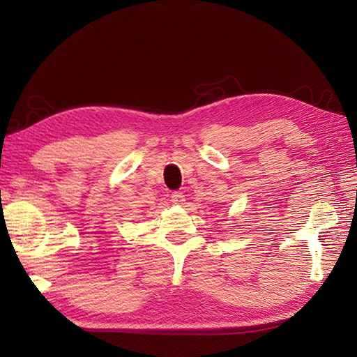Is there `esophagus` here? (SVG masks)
Returning a JSON list of instances; mask_svg holds the SVG:
<instances>
[{
  "label": "esophagus",
  "mask_w": 357,
  "mask_h": 357,
  "mask_svg": "<svg viewBox=\"0 0 357 357\" xmlns=\"http://www.w3.org/2000/svg\"><path fill=\"white\" fill-rule=\"evenodd\" d=\"M170 198H172L173 204H183L185 201V196L179 192H173Z\"/></svg>",
  "instance_id": "1"
}]
</instances>
